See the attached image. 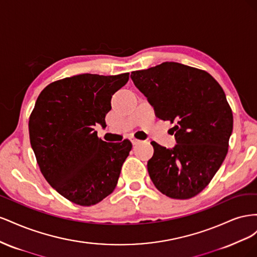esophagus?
Returning a JSON list of instances; mask_svg holds the SVG:
<instances>
[{"label":"esophagus","instance_id":"34e87169","mask_svg":"<svg viewBox=\"0 0 257 257\" xmlns=\"http://www.w3.org/2000/svg\"><path fill=\"white\" fill-rule=\"evenodd\" d=\"M130 139H131V142L133 145H138V144L142 143L141 141H139V139H136L134 136H130Z\"/></svg>","mask_w":257,"mask_h":257}]
</instances>
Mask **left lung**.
Segmentation results:
<instances>
[{
    "instance_id": "1",
    "label": "left lung",
    "mask_w": 257,
    "mask_h": 257,
    "mask_svg": "<svg viewBox=\"0 0 257 257\" xmlns=\"http://www.w3.org/2000/svg\"><path fill=\"white\" fill-rule=\"evenodd\" d=\"M131 78L159 119L176 123L174 148L151 143L147 166L153 184L170 198L194 197L228 151L234 120L222 87L207 72L176 62L132 72Z\"/></svg>"
}]
</instances>
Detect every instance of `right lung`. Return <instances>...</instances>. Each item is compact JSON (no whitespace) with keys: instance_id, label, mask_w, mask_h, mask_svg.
<instances>
[{"instance_id":"obj_1","label":"right lung","mask_w":257,"mask_h":257,"mask_svg":"<svg viewBox=\"0 0 257 257\" xmlns=\"http://www.w3.org/2000/svg\"><path fill=\"white\" fill-rule=\"evenodd\" d=\"M130 74H81L48 84L30 115L31 147L47 182L80 206L99 203L114 190L132 143H106L96 124L106 125L114 93Z\"/></svg>"}]
</instances>
